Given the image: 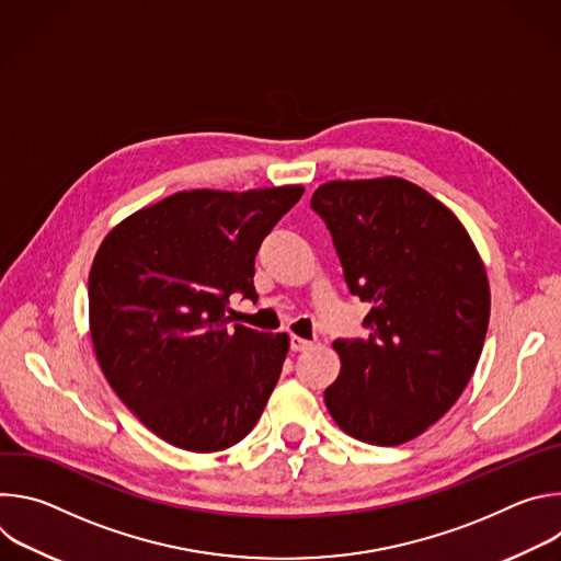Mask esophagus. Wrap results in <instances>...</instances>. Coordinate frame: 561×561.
<instances>
[{
    "mask_svg": "<svg viewBox=\"0 0 561 561\" xmlns=\"http://www.w3.org/2000/svg\"><path fill=\"white\" fill-rule=\"evenodd\" d=\"M310 346H312L310 340H304V337H299V335H293V337H290V348H293L295 353H301V351H306V348H310Z\"/></svg>",
    "mask_w": 561,
    "mask_h": 561,
    "instance_id": "esophagus-1",
    "label": "esophagus"
}]
</instances>
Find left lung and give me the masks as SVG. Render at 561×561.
I'll return each mask as SVG.
<instances>
[{
    "label": "left lung",
    "mask_w": 561,
    "mask_h": 561,
    "mask_svg": "<svg viewBox=\"0 0 561 561\" xmlns=\"http://www.w3.org/2000/svg\"><path fill=\"white\" fill-rule=\"evenodd\" d=\"M310 206L351 293L370 304V335L333 344L342 368L327 409L359 442H411L453 409L482 355L484 262L457 215L402 178L327 182Z\"/></svg>",
    "instance_id": "left-lung-1"
}]
</instances>
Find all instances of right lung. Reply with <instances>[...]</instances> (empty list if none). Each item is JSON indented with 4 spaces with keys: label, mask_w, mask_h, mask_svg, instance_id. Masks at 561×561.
Segmentation results:
<instances>
[{
    "label": "right lung",
    "mask_w": 561,
    "mask_h": 561,
    "mask_svg": "<svg viewBox=\"0 0 561 561\" xmlns=\"http://www.w3.org/2000/svg\"><path fill=\"white\" fill-rule=\"evenodd\" d=\"M304 186L180 191L122 219L89 275V327L115 394L157 437L215 453L257 424L286 333L228 327V297L257 299L255 255Z\"/></svg>",
    "instance_id": "add662e5"
}]
</instances>
